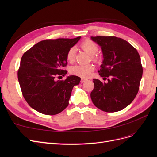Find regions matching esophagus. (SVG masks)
Wrapping results in <instances>:
<instances>
[{
    "instance_id": "esophagus-1",
    "label": "esophagus",
    "mask_w": 157,
    "mask_h": 157,
    "mask_svg": "<svg viewBox=\"0 0 157 157\" xmlns=\"http://www.w3.org/2000/svg\"><path fill=\"white\" fill-rule=\"evenodd\" d=\"M86 80H87L86 78H81V80H80V82H84Z\"/></svg>"
}]
</instances>
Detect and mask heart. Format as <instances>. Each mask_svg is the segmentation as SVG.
Segmentation results:
<instances>
[{
  "instance_id": "b5f03b06",
  "label": "heart",
  "mask_w": 157,
  "mask_h": 157,
  "mask_svg": "<svg viewBox=\"0 0 157 157\" xmlns=\"http://www.w3.org/2000/svg\"><path fill=\"white\" fill-rule=\"evenodd\" d=\"M80 46L87 53L92 56V59L94 61H98V57L97 56H95V54L98 51V47L94 41L91 40H86L82 42ZM75 52L76 49L74 47H72L67 52V59L70 62L75 59ZM93 70L94 67L92 65H75L70 68V73L80 77L87 78L92 74Z\"/></svg>"
}]
</instances>
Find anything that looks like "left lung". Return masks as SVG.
Segmentation results:
<instances>
[{
    "instance_id": "1",
    "label": "left lung",
    "mask_w": 157,
    "mask_h": 157,
    "mask_svg": "<svg viewBox=\"0 0 157 157\" xmlns=\"http://www.w3.org/2000/svg\"><path fill=\"white\" fill-rule=\"evenodd\" d=\"M91 39L101 47L104 59L98 73L107 79L106 83L93 79L92 101L103 111H121L130 105L139 91L143 74L139 53L121 38L98 36Z\"/></svg>"
}]
</instances>
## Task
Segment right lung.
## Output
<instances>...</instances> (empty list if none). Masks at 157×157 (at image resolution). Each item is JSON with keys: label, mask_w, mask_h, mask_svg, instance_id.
<instances>
[{"label": "right lung", "mask_w": 157, "mask_h": 157, "mask_svg": "<svg viewBox=\"0 0 157 157\" xmlns=\"http://www.w3.org/2000/svg\"><path fill=\"white\" fill-rule=\"evenodd\" d=\"M80 39L42 40L26 51L21 59L17 78L23 98L29 106L40 113L57 115L67 107L73 88L80 78L67 74V54Z\"/></svg>", "instance_id": "add662e5"}]
</instances>
